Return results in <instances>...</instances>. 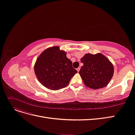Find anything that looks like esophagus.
Segmentation results:
<instances>
[{"label": "esophagus", "instance_id": "esophagus-1", "mask_svg": "<svg viewBox=\"0 0 135 135\" xmlns=\"http://www.w3.org/2000/svg\"><path fill=\"white\" fill-rule=\"evenodd\" d=\"M80 68H77V69H76V70L78 71V72H79V70H80Z\"/></svg>", "mask_w": 135, "mask_h": 135}]
</instances>
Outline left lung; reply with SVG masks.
Masks as SVG:
<instances>
[{
    "mask_svg": "<svg viewBox=\"0 0 135 135\" xmlns=\"http://www.w3.org/2000/svg\"><path fill=\"white\" fill-rule=\"evenodd\" d=\"M81 62L84 65L79 73L84 84L91 89L104 88L113 75V65L101 54H86L81 59Z\"/></svg>",
    "mask_w": 135,
    "mask_h": 135,
    "instance_id": "1",
    "label": "left lung"
}]
</instances>
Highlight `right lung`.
<instances>
[{
  "instance_id": "add662e5",
  "label": "right lung",
  "mask_w": 135,
  "mask_h": 135,
  "mask_svg": "<svg viewBox=\"0 0 135 135\" xmlns=\"http://www.w3.org/2000/svg\"><path fill=\"white\" fill-rule=\"evenodd\" d=\"M66 53L55 46L45 50L37 59L35 73L42 85L51 90L66 87L78 73Z\"/></svg>"
}]
</instances>
